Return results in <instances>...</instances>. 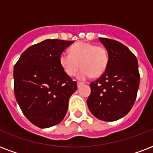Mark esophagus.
Instances as JSON below:
<instances>
[{
    "label": "esophagus",
    "instance_id": "34e87169",
    "mask_svg": "<svg viewBox=\"0 0 153 153\" xmlns=\"http://www.w3.org/2000/svg\"><path fill=\"white\" fill-rule=\"evenodd\" d=\"M77 85H78V87H80V86H81V85H82V82H77Z\"/></svg>",
    "mask_w": 153,
    "mask_h": 153
}]
</instances>
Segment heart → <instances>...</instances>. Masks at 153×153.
I'll use <instances>...</instances> for the list:
<instances>
[{"mask_svg":"<svg viewBox=\"0 0 153 153\" xmlns=\"http://www.w3.org/2000/svg\"><path fill=\"white\" fill-rule=\"evenodd\" d=\"M109 57L107 50L87 42H78L70 49V53L62 52L59 56V63L64 71L70 76L76 74L81 66L82 69L77 74L80 80L90 77H99L104 73L108 67Z\"/></svg>","mask_w":153,"mask_h":153,"instance_id":"heart-1","label":"heart"}]
</instances>
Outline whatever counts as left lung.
Segmentation results:
<instances>
[{
  "instance_id": "obj_1",
  "label": "left lung",
  "mask_w": 153,
  "mask_h": 153,
  "mask_svg": "<svg viewBox=\"0 0 153 153\" xmlns=\"http://www.w3.org/2000/svg\"><path fill=\"white\" fill-rule=\"evenodd\" d=\"M108 51V67L90 84V111L100 120H118L128 114L136 101L140 85L138 61L129 49L117 41L100 38Z\"/></svg>"
}]
</instances>
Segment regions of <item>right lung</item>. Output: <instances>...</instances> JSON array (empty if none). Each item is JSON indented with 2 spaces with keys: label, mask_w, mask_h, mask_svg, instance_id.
<instances>
[{
  "label": "right lung",
  "mask_w": 153,
  "mask_h": 153,
  "mask_svg": "<svg viewBox=\"0 0 153 153\" xmlns=\"http://www.w3.org/2000/svg\"><path fill=\"white\" fill-rule=\"evenodd\" d=\"M72 41L46 39L26 49L13 68L14 94L22 112L41 128L61 122L76 82L64 71L59 56Z\"/></svg>",
  "instance_id": "obj_1"
}]
</instances>
